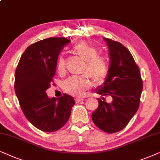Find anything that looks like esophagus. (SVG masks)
Instances as JSON below:
<instances>
[{
	"instance_id": "obj_1",
	"label": "esophagus",
	"mask_w": 160,
	"mask_h": 160,
	"mask_svg": "<svg viewBox=\"0 0 160 160\" xmlns=\"http://www.w3.org/2000/svg\"><path fill=\"white\" fill-rule=\"evenodd\" d=\"M83 99H82V98H76L75 99V102H77V103H78V102H81V101H83Z\"/></svg>"
}]
</instances>
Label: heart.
I'll return each instance as SVG.
<instances>
[{"label": "heart", "instance_id": "heart-1", "mask_svg": "<svg viewBox=\"0 0 160 160\" xmlns=\"http://www.w3.org/2000/svg\"><path fill=\"white\" fill-rule=\"evenodd\" d=\"M73 51L79 58L86 61L82 73L86 74L72 77L66 80L63 83V89L69 94L82 97L92 84L88 75L96 82H102L108 75L109 63L105 57L98 55L99 52L97 48L87 42L81 41L74 44ZM56 69L60 74L65 73L66 63L63 57L58 59Z\"/></svg>", "mask_w": 160, "mask_h": 160}]
</instances>
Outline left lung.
<instances>
[{"instance_id":"8db88e82","label":"left lung","mask_w":160,"mask_h":160,"mask_svg":"<svg viewBox=\"0 0 160 160\" xmlns=\"http://www.w3.org/2000/svg\"><path fill=\"white\" fill-rule=\"evenodd\" d=\"M109 49L110 68L103 85L96 89L99 106L92 113L93 122L101 130L115 133L124 128L138 111L142 91L138 66L127 48L120 42L104 38ZM105 95L112 101L107 102Z\"/></svg>"}]
</instances>
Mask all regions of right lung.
Wrapping results in <instances>:
<instances>
[{"label":"right lung","instance_id":"right-lung-1","mask_svg":"<svg viewBox=\"0 0 160 160\" xmlns=\"http://www.w3.org/2000/svg\"><path fill=\"white\" fill-rule=\"evenodd\" d=\"M70 40L51 37L28 47L21 56L14 78V90L23 113L34 127L45 132L60 129L69 120L74 99L64 93L49 98L57 60Z\"/></svg>","mask_w":160,"mask_h":160}]
</instances>
